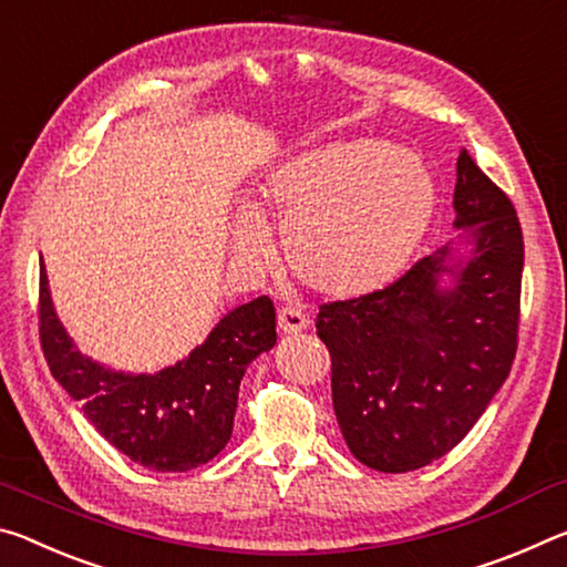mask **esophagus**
Instances as JSON below:
<instances>
[{
	"mask_svg": "<svg viewBox=\"0 0 567 567\" xmlns=\"http://www.w3.org/2000/svg\"><path fill=\"white\" fill-rule=\"evenodd\" d=\"M278 327H281L284 333H296L309 327V313H306L301 306H284L281 311H278Z\"/></svg>",
	"mask_w": 567,
	"mask_h": 567,
	"instance_id": "1",
	"label": "esophagus"
}]
</instances>
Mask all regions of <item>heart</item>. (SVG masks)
Instances as JSON below:
<instances>
[{
    "instance_id": "b5f03b06",
    "label": "heart",
    "mask_w": 567,
    "mask_h": 567,
    "mask_svg": "<svg viewBox=\"0 0 567 567\" xmlns=\"http://www.w3.org/2000/svg\"><path fill=\"white\" fill-rule=\"evenodd\" d=\"M264 210L284 230L286 261L303 284L357 299L402 274L430 226L434 181L420 157L389 143L327 145L274 171ZM236 250L248 264L268 258L256 213L240 218Z\"/></svg>"
}]
</instances>
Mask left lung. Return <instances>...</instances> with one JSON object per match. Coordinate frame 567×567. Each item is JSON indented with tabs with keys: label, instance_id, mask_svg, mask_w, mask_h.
I'll return each instance as SVG.
<instances>
[{
	"label": "left lung",
	"instance_id": "1",
	"mask_svg": "<svg viewBox=\"0 0 567 567\" xmlns=\"http://www.w3.org/2000/svg\"><path fill=\"white\" fill-rule=\"evenodd\" d=\"M454 226L467 261L440 246L384 289L319 306L331 399L359 462L412 472L465 440L513 369L523 286V228L507 193L457 157ZM450 272L455 284L441 286Z\"/></svg>",
	"mask_w": 567,
	"mask_h": 567
}]
</instances>
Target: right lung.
I'll return each mask as SVG.
<instances>
[{
	"instance_id": "right-lung-1",
	"label": "right lung",
	"mask_w": 567,
	"mask_h": 567,
	"mask_svg": "<svg viewBox=\"0 0 567 567\" xmlns=\"http://www.w3.org/2000/svg\"><path fill=\"white\" fill-rule=\"evenodd\" d=\"M40 344L52 377L82 404L113 447L155 472L206 465L234 432L238 386L246 367L276 344V309L268 296L223 317L188 359L157 374H123L74 349L52 309L40 266Z\"/></svg>"
}]
</instances>
